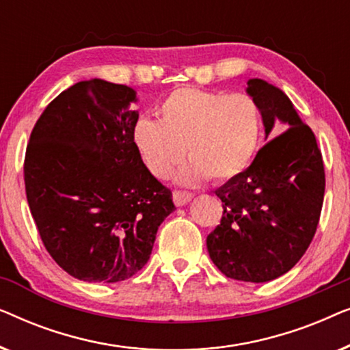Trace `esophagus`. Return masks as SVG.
<instances>
[{
    "mask_svg": "<svg viewBox=\"0 0 350 350\" xmlns=\"http://www.w3.org/2000/svg\"><path fill=\"white\" fill-rule=\"evenodd\" d=\"M172 198H174V202L176 207H183V205H186L191 199H193V194L186 193V191H174Z\"/></svg>",
    "mask_w": 350,
    "mask_h": 350,
    "instance_id": "34e87169",
    "label": "esophagus"
}]
</instances>
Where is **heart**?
Masks as SVG:
<instances>
[{"label": "heart", "mask_w": 350, "mask_h": 350, "mask_svg": "<svg viewBox=\"0 0 350 350\" xmlns=\"http://www.w3.org/2000/svg\"><path fill=\"white\" fill-rule=\"evenodd\" d=\"M159 116L138 119L133 146L157 178H169L188 152L191 161L176 176L183 185L236 178L250 165L262 135L261 107L247 94L181 88L162 100Z\"/></svg>", "instance_id": "1"}]
</instances>
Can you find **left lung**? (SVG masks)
I'll return each instance as SVG.
<instances>
[{"mask_svg": "<svg viewBox=\"0 0 350 350\" xmlns=\"http://www.w3.org/2000/svg\"><path fill=\"white\" fill-rule=\"evenodd\" d=\"M247 84V94L261 107L266 138L275 137L248 169L215 191L223 217L207 236V250L229 279L261 284L288 272L312 242L325 170L314 132L290 98L262 79Z\"/></svg>", "mask_w": 350, "mask_h": 350, "instance_id": "obj_1", "label": "left lung"}]
</instances>
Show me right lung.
Instances as JSON below:
<instances>
[{
	"instance_id": "1",
	"label": "right lung",
	"mask_w": 350,
	"mask_h": 350,
	"mask_svg": "<svg viewBox=\"0 0 350 350\" xmlns=\"http://www.w3.org/2000/svg\"><path fill=\"white\" fill-rule=\"evenodd\" d=\"M137 92L81 81L47 105L33 127L23 176L46 250L84 282L131 279L150 260L157 228L175 210L132 142Z\"/></svg>"
}]
</instances>
